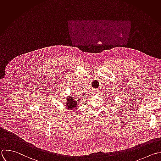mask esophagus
I'll return each instance as SVG.
<instances>
[{
	"instance_id": "1",
	"label": "esophagus",
	"mask_w": 161,
	"mask_h": 161,
	"mask_svg": "<svg viewBox=\"0 0 161 161\" xmlns=\"http://www.w3.org/2000/svg\"><path fill=\"white\" fill-rule=\"evenodd\" d=\"M94 92H95V93H98V90H97V89H95Z\"/></svg>"
}]
</instances>
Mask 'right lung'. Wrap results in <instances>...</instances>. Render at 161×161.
Wrapping results in <instances>:
<instances>
[{
  "mask_svg": "<svg viewBox=\"0 0 161 161\" xmlns=\"http://www.w3.org/2000/svg\"><path fill=\"white\" fill-rule=\"evenodd\" d=\"M78 102L74 99L73 96H69L66 100V107L69 110H73L78 108Z\"/></svg>",
  "mask_w": 161,
  "mask_h": 161,
  "instance_id": "right-lung-1",
  "label": "right lung"
}]
</instances>
